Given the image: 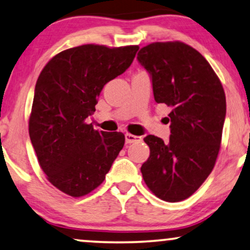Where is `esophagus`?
Wrapping results in <instances>:
<instances>
[{
	"label": "esophagus",
	"mask_w": 250,
	"mask_h": 250,
	"mask_svg": "<svg viewBox=\"0 0 250 250\" xmlns=\"http://www.w3.org/2000/svg\"><path fill=\"white\" fill-rule=\"evenodd\" d=\"M142 140L141 136H138V135H133V134H129V133H126L125 134V141L126 143H135V142H140Z\"/></svg>",
	"instance_id": "esophagus-1"
}]
</instances>
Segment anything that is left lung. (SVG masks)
I'll return each instance as SVG.
<instances>
[{
  "label": "left lung",
  "mask_w": 250,
  "mask_h": 250,
  "mask_svg": "<svg viewBox=\"0 0 250 250\" xmlns=\"http://www.w3.org/2000/svg\"><path fill=\"white\" fill-rule=\"evenodd\" d=\"M138 61L148 71L157 104L172 108L169 141L148 135L150 156L143 180L162 200L189 198L214 168L220 151L227 100L208 61L182 42H156L142 47Z\"/></svg>",
  "instance_id": "obj_1"
}]
</instances>
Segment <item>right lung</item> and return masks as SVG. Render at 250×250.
I'll use <instances>...</instances> for the list:
<instances>
[{
    "label": "right lung",
    "instance_id": "1",
    "mask_svg": "<svg viewBox=\"0 0 250 250\" xmlns=\"http://www.w3.org/2000/svg\"><path fill=\"white\" fill-rule=\"evenodd\" d=\"M138 50L85 44L58 53L41 71L30 141L47 180L68 196H85L100 186L124 146L123 133L95 131L85 119L104 85L131 66Z\"/></svg>",
    "mask_w": 250,
    "mask_h": 250
}]
</instances>
